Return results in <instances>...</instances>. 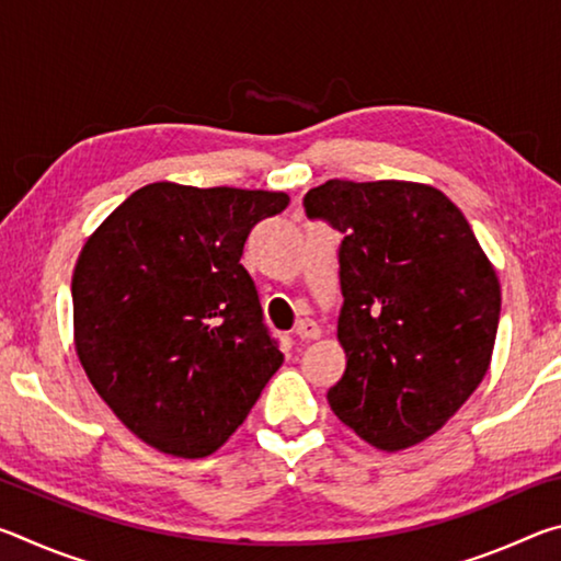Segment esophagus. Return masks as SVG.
<instances>
[{"label": "esophagus", "instance_id": "obj_1", "mask_svg": "<svg viewBox=\"0 0 561 561\" xmlns=\"http://www.w3.org/2000/svg\"><path fill=\"white\" fill-rule=\"evenodd\" d=\"M297 336L301 341H314L321 336V327L317 324L314 319H301L297 324Z\"/></svg>", "mask_w": 561, "mask_h": 561}]
</instances>
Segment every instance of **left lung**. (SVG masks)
Instances as JSON below:
<instances>
[{
	"label": "left lung",
	"instance_id": "8db88e82",
	"mask_svg": "<svg viewBox=\"0 0 561 561\" xmlns=\"http://www.w3.org/2000/svg\"><path fill=\"white\" fill-rule=\"evenodd\" d=\"M304 210L344 234L346 371L331 411L386 453L431 438L485 378L497 336L500 282L472 227L440 190L405 180H327Z\"/></svg>",
	"mask_w": 561,
	"mask_h": 561
}]
</instances>
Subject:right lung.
<instances>
[{"mask_svg":"<svg viewBox=\"0 0 561 561\" xmlns=\"http://www.w3.org/2000/svg\"><path fill=\"white\" fill-rule=\"evenodd\" d=\"M289 195L150 183L93 232L71 279L76 354L130 433L205 458L282 366L240 264L252 227Z\"/></svg>","mask_w":561,"mask_h":561,"instance_id":"1","label":"right lung"}]
</instances>
